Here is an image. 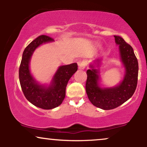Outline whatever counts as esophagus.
Returning <instances> with one entry per match:
<instances>
[{
  "instance_id": "obj_1",
  "label": "esophagus",
  "mask_w": 147,
  "mask_h": 147,
  "mask_svg": "<svg viewBox=\"0 0 147 147\" xmlns=\"http://www.w3.org/2000/svg\"><path fill=\"white\" fill-rule=\"evenodd\" d=\"M79 69V70H84L87 65V61L86 60H80L78 62Z\"/></svg>"
}]
</instances>
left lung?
Here are the masks:
<instances>
[{
    "label": "left lung",
    "instance_id": "8db88e82",
    "mask_svg": "<svg viewBox=\"0 0 147 147\" xmlns=\"http://www.w3.org/2000/svg\"><path fill=\"white\" fill-rule=\"evenodd\" d=\"M116 44L119 45L120 59L126 73L122 82L117 86L101 88L99 86V68L95 69L94 64L86 71L87 80L86 90L90 102L99 109L111 110L122 105L132 97L138 84V62L133 49L121 36H114ZM101 59L95 61L99 67Z\"/></svg>",
    "mask_w": 147,
    "mask_h": 147
}]
</instances>
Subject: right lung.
I'll return each mask as SVG.
<instances>
[{"mask_svg": "<svg viewBox=\"0 0 147 147\" xmlns=\"http://www.w3.org/2000/svg\"><path fill=\"white\" fill-rule=\"evenodd\" d=\"M54 41L51 37L41 35L35 38L23 51L19 68V80L25 97L30 103L41 109L49 110L61 104L70 77L77 70L76 63L61 65L54 75L48 86L37 83L30 73V61L34 51L43 43Z\"/></svg>", "mask_w": 147, "mask_h": 147, "instance_id": "obj_1", "label": "right lung"}]
</instances>
